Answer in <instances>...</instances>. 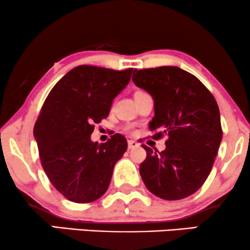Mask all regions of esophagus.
<instances>
[{
  "label": "esophagus",
  "instance_id": "34e87169",
  "mask_svg": "<svg viewBox=\"0 0 250 250\" xmlns=\"http://www.w3.org/2000/svg\"><path fill=\"white\" fill-rule=\"evenodd\" d=\"M138 146H140V144H138L136 141H132V140L128 141V148H129V150H132V148H136Z\"/></svg>",
  "mask_w": 250,
  "mask_h": 250
}]
</instances>
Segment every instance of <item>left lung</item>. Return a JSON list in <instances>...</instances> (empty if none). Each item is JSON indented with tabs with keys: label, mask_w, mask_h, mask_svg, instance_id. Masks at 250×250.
<instances>
[{
	"label": "left lung",
	"mask_w": 250,
	"mask_h": 250,
	"mask_svg": "<svg viewBox=\"0 0 250 250\" xmlns=\"http://www.w3.org/2000/svg\"><path fill=\"white\" fill-rule=\"evenodd\" d=\"M134 74L136 86L153 98L152 138L168 137L162 152L142 145L144 185L163 200L188 197L209 176L223 138L216 99L197 77L178 67L135 69Z\"/></svg>",
	"instance_id": "8db88e82"
}]
</instances>
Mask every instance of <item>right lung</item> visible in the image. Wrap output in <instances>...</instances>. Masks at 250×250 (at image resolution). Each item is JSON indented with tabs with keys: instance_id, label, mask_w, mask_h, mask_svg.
I'll return each instance as SVG.
<instances>
[{
	"instance_id": "obj_1",
	"label": "right lung",
	"mask_w": 250,
	"mask_h": 250,
	"mask_svg": "<svg viewBox=\"0 0 250 250\" xmlns=\"http://www.w3.org/2000/svg\"><path fill=\"white\" fill-rule=\"evenodd\" d=\"M132 68L78 65L52 88L34 125L41 165L58 191L75 203H90L108 189L113 169L128 144L115 134L106 143L91 141L94 125L109 114L127 86Z\"/></svg>"
}]
</instances>
